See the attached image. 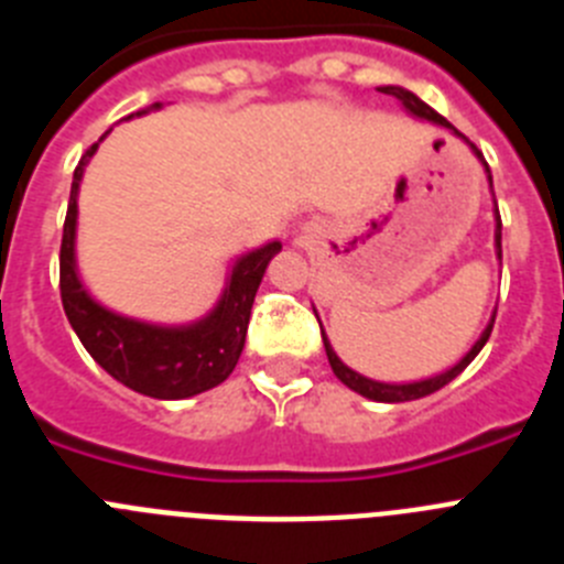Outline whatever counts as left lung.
Wrapping results in <instances>:
<instances>
[{"mask_svg":"<svg viewBox=\"0 0 564 564\" xmlns=\"http://www.w3.org/2000/svg\"><path fill=\"white\" fill-rule=\"evenodd\" d=\"M381 93H387V96L398 98V104H401V107H403V112L412 115L415 121L437 123V127L449 129V132L455 134V138H460V141L466 143V147L471 149V152H475L477 161H480L482 172H486L488 192H491V197H495V183H491V169H488V163L482 161V154L477 152L475 143H468V141H466V134L457 132V129L452 127V123L446 121V118H443V115H437L435 109L430 107V104H423L421 98H417L415 93H412V89L398 87V84H387V87H381ZM500 239H502V223H500V212H497V203H495V253H497V259H502ZM313 313H316V307H313ZM316 318H318V313H316ZM318 327H322V322H318ZM491 327H495V313H491V318H488V325H486V330L480 333V338H477V341L471 344V350H468L466 356H463L460 361L455 364V367H449V370L441 372V376L423 378V381H412V383H383V381H372V378L361 376V372H356V370H352V367H347V364H344L341 358H338V352L333 350V344H330V338H327L325 327H322V341H325L327 361H330L333 372H336V378L344 383V387H350L352 392H358V395L370 398V401H378V403H403V401H417V398L432 395V392L443 390V387H446V383H449V381H455V378L460 376L463 370H466L468 364L475 361L477 352H480L482 347H486L488 336H491Z\"/></svg>","mask_w":564,"mask_h":564,"instance_id":"left-lung-1","label":"left lung"}]
</instances>
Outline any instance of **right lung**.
Here are the masks:
<instances>
[{
	"label": "right lung",
	"instance_id": "right-lung-1",
	"mask_svg": "<svg viewBox=\"0 0 564 564\" xmlns=\"http://www.w3.org/2000/svg\"><path fill=\"white\" fill-rule=\"evenodd\" d=\"M163 104L141 109L134 115H147L161 109ZM132 118V115H129ZM112 129L101 134V141ZM98 141V143H101ZM98 143L87 149L69 186L67 220L62 237V305L69 325L82 338L84 350L101 364L104 370L121 381L129 390L158 401H183L200 395L217 383L226 381L237 367L242 347H246L248 318H251L253 296L265 276V268L282 242H265L262 248L242 253L228 265L226 285L220 299L208 313L183 325H161L147 318L123 316L89 293L87 282L78 271V192H82L84 169L98 152Z\"/></svg>",
	"mask_w": 564,
	"mask_h": 564
}]
</instances>
